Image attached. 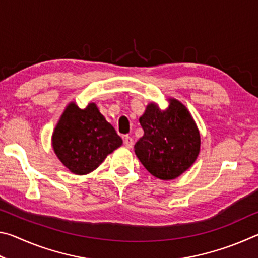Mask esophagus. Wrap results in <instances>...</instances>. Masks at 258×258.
I'll use <instances>...</instances> for the list:
<instances>
[{
	"label": "esophagus",
	"mask_w": 258,
	"mask_h": 258,
	"mask_svg": "<svg viewBox=\"0 0 258 258\" xmlns=\"http://www.w3.org/2000/svg\"><path fill=\"white\" fill-rule=\"evenodd\" d=\"M124 145H125L126 148H128V149H131V148H132L133 145H134L133 139L131 138V137H128V135H126V137L124 138Z\"/></svg>",
	"instance_id": "34e87169"
}]
</instances>
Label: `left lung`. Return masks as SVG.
Returning <instances> with one entry per match:
<instances>
[{"instance_id":"obj_1","label":"left lung","mask_w":258,"mask_h":258,"mask_svg":"<svg viewBox=\"0 0 258 258\" xmlns=\"http://www.w3.org/2000/svg\"><path fill=\"white\" fill-rule=\"evenodd\" d=\"M168 101L166 110L148 104L139 119L145 134L134 146L147 171L166 181L190 168L200 151V134L191 113L176 99Z\"/></svg>"}]
</instances>
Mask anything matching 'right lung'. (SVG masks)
Returning <instances> with one entry per match:
<instances>
[{"label": "right lung", "instance_id": "obj_1", "mask_svg": "<svg viewBox=\"0 0 258 258\" xmlns=\"http://www.w3.org/2000/svg\"><path fill=\"white\" fill-rule=\"evenodd\" d=\"M121 145L123 140L93 102L85 109L78 108L75 102L69 103L52 135L56 157L77 175L94 171Z\"/></svg>", "mask_w": 258, "mask_h": 258}]
</instances>
